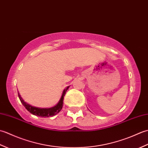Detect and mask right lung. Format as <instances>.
<instances>
[{
  "instance_id": "right-lung-1",
  "label": "right lung",
  "mask_w": 148,
  "mask_h": 148,
  "mask_svg": "<svg viewBox=\"0 0 148 148\" xmlns=\"http://www.w3.org/2000/svg\"><path fill=\"white\" fill-rule=\"evenodd\" d=\"M69 86H67L66 88L64 90V91H63L61 98L60 99L57 104L52 107V108H40L31 106L29 103H28L24 101V100L22 99V97H21L18 92V94L19 99H20L21 103L24 106L25 108L27 109V111H29L31 114L37 116H40V117H49V116H53L56 115L61 111L63 107V103H64V102H63V100L64 99V97L65 96L66 92H67V90L69 89Z\"/></svg>"
}]
</instances>
